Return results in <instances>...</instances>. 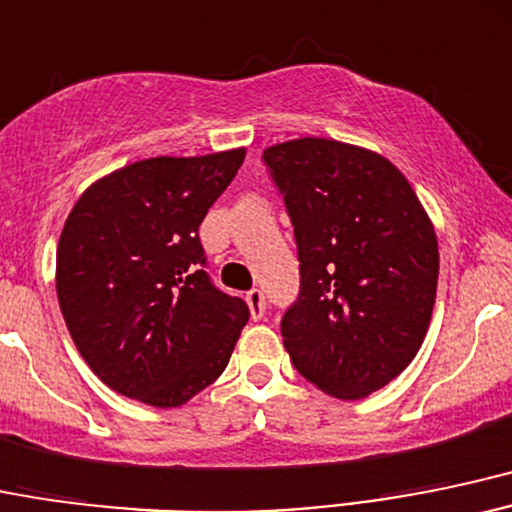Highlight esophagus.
Returning a JSON list of instances; mask_svg holds the SVG:
<instances>
[{
    "label": "esophagus",
    "instance_id": "obj_1",
    "mask_svg": "<svg viewBox=\"0 0 512 512\" xmlns=\"http://www.w3.org/2000/svg\"><path fill=\"white\" fill-rule=\"evenodd\" d=\"M246 304H249V312H251V319L258 321L263 319V314H266V297H263L261 290H249L246 292Z\"/></svg>",
    "mask_w": 512,
    "mask_h": 512
}]
</instances>
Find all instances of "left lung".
Instances as JSON below:
<instances>
[{"label":"left lung","mask_w":512,"mask_h":512,"mask_svg":"<svg viewBox=\"0 0 512 512\" xmlns=\"http://www.w3.org/2000/svg\"><path fill=\"white\" fill-rule=\"evenodd\" d=\"M295 227L300 297L283 343L307 382L365 399L416 358L438 290V237L396 166L372 149L300 137L263 152Z\"/></svg>","instance_id":"1"}]
</instances>
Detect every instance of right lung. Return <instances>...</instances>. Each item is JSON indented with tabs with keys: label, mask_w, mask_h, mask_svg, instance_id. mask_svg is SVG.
Listing matches in <instances>:
<instances>
[{
	"label": "right lung",
	"mask_w": 512,
	"mask_h": 512,
	"mask_svg": "<svg viewBox=\"0 0 512 512\" xmlns=\"http://www.w3.org/2000/svg\"><path fill=\"white\" fill-rule=\"evenodd\" d=\"M246 149L152 157L79 195L57 244L62 317L113 392L183 406L225 372L249 307L210 283L198 239Z\"/></svg>",
	"instance_id": "1"
}]
</instances>
